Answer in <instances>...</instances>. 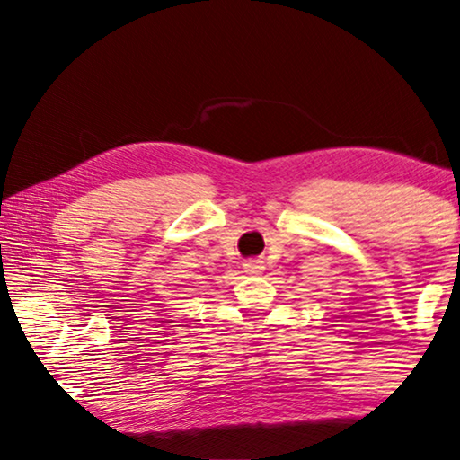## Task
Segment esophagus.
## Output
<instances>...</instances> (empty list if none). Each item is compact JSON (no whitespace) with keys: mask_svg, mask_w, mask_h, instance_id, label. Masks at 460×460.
<instances>
[{"mask_svg":"<svg viewBox=\"0 0 460 460\" xmlns=\"http://www.w3.org/2000/svg\"><path fill=\"white\" fill-rule=\"evenodd\" d=\"M243 268H244V272H247V274L257 276V274H261L263 261L261 260H247L243 263Z\"/></svg>","mask_w":460,"mask_h":460,"instance_id":"obj_1","label":"esophagus"}]
</instances>
